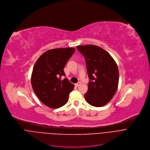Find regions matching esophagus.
Returning a JSON list of instances; mask_svg holds the SVG:
<instances>
[{
  "label": "esophagus",
  "instance_id": "34e87169",
  "mask_svg": "<svg viewBox=\"0 0 150 150\" xmlns=\"http://www.w3.org/2000/svg\"><path fill=\"white\" fill-rule=\"evenodd\" d=\"M80 84H81V82H80V81H79V82H78V83H76V84H75V86H76V87H78V86H79Z\"/></svg>",
  "mask_w": 150,
  "mask_h": 150
}]
</instances>
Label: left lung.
I'll use <instances>...</instances> for the list:
<instances>
[{
  "label": "left lung",
  "instance_id": "1",
  "mask_svg": "<svg viewBox=\"0 0 150 150\" xmlns=\"http://www.w3.org/2000/svg\"><path fill=\"white\" fill-rule=\"evenodd\" d=\"M77 48L85 58L89 79L84 98L92 106H103L112 99L117 91V64L107 51L98 46L81 45Z\"/></svg>",
  "mask_w": 150,
  "mask_h": 150
}]
</instances>
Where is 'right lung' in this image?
<instances>
[{"label": "right lung", "instance_id": "obj_1", "mask_svg": "<svg viewBox=\"0 0 150 150\" xmlns=\"http://www.w3.org/2000/svg\"><path fill=\"white\" fill-rule=\"evenodd\" d=\"M75 51L73 48H56L47 51L36 62L31 76L34 92L46 106L58 108L65 105L74 88V84L62 76L70 58Z\"/></svg>", "mask_w": 150, "mask_h": 150}]
</instances>
